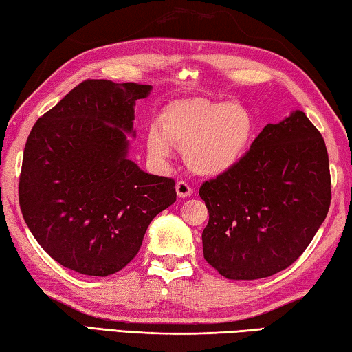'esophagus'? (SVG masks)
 Wrapping results in <instances>:
<instances>
[{"label":"esophagus","mask_w":352,"mask_h":352,"mask_svg":"<svg viewBox=\"0 0 352 352\" xmlns=\"http://www.w3.org/2000/svg\"><path fill=\"white\" fill-rule=\"evenodd\" d=\"M175 189H177V195H178V197H182V198L192 195V192H194V189L190 188L189 184H188L186 182H183V180L177 182V184H175Z\"/></svg>","instance_id":"34e87169"}]
</instances>
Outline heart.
Here are the masks:
<instances>
[{
	"instance_id": "b5f03b06",
	"label": "heart",
	"mask_w": 352,
	"mask_h": 352,
	"mask_svg": "<svg viewBox=\"0 0 352 352\" xmlns=\"http://www.w3.org/2000/svg\"><path fill=\"white\" fill-rule=\"evenodd\" d=\"M162 127L151 126L148 151L164 160L172 143L186 152L195 174L220 175L245 157L255 137V120L245 104L208 98L178 100L162 113Z\"/></svg>"
}]
</instances>
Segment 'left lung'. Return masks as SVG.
<instances>
[{
    "label": "left lung",
    "instance_id": "8db88e82",
    "mask_svg": "<svg viewBox=\"0 0 352 352\" xmlns=\"http://www.w3.org/2000/svg\"><path fill=\"white\" fill-rule=\"evenodd\" d=\"M209 212L204 260L231 280H257L291 266L327 219L331 204L324 140L305 112L267 124L245 157L204 182Z\"/></svg>",
    "mask_w": 352,
    "mask_h": 352
}]
</instances>
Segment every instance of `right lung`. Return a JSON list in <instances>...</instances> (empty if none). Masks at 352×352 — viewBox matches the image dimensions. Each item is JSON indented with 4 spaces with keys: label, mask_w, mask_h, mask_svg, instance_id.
<instances>
[{
    "label": "right lung",
    "mask_w": 352,
    "mask_h": 352,
    "mask_svg": "<svg viewBox=\"0 0 352 352\" xmlns=\"http://www.w3.org/2000/svg\"><path fill=\"white\" fill-rule=\"evenodd\" d=\"M151 86L85 80L32 127L18 197L25 225L60 265L107 277L142 248L157 214L177 200L174 178L127 160L133 106Z\"/></svg>",
    "instance_id": "obj_1"
}]
</instances>
